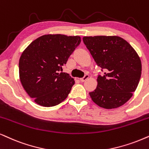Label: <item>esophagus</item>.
Wrapping results in <instances>:
<instances>
[{"label":"esophagus","mask_w":149,"mask_h":149,"mask_svg":"<svg viewBox=\"0 0 149 149\" xmlns=\"http://www.w3.org/2000/svg\"><path fill=\"white\" fill-rule=\"evenodd\" d=\"M88 78H89V75L88 74H86L84 77H83V78H81L80 79H79V80H80L81 82H84L85 81L87 80V79H88Z\"/></svg>","instance_id":"1"}]
</instances>
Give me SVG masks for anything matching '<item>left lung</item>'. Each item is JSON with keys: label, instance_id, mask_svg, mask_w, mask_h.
<instances>
[{"label": "left lung", "instance_id": "8db88e82", "mask_svg": "<svg viewBox=\"0 0 149 149\" xmlns=\"http://www.w3.org/2000/svg\"><path fill=\"white\" fill-rule=\"evenodd\" d=\"M83 41L98 66L105 71L97 87L89 93L100 107L113 109L130 99L138 86L142 63L138 53L118 36L84 37Z\"/></svg>", "mask_w": 149, "mask_h": 149}]
</instances>
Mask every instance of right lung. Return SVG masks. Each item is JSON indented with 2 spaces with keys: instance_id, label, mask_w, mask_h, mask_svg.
Returning <instances> with one entry per match:
<instances>
[{
  "instance_id": "1",
  "label": "right lung",
  "mask_w": 149,
  "mask_h": 149,
  "mask_svg": "<svg viewBox=\"0 0 149 149\" xmlns=\"http://www.w3.org/2000/svg\"><path fill=\"white\" fill-rule=\"evenodd\" d=\"M80 43L79 36L44 35L23 51L19 60L20 82L37 104L53 107L68 96L74 79L61 71Z\"/></svg>"
}]
</instances>
